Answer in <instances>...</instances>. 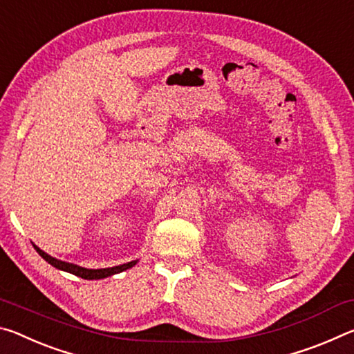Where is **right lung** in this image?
<instances>
[{
  "instance_id": "1",
  "label": "right lung",
  "mask_w": 354,
  "mask_h": 354,
  "mask_svg": "<svg viewBox=\"0 0 354 354\" xmlns=\"http://www.w3.org/2000/svg\"><path fill=\"white\" fill-rule=\"evenodd\" d=\"M34 249L39 252V256L42 257L44 260H46L50 265H53L55 268L57 270H62V271H67V273H72L78 277H83V279H103V277H108V276H113V274H118V273H122V271L131 268V266H135L138 260H131L129 263H124V265H118V266H111V268H100V270H89V268H84V266H80V265H75V263H68V262H62V260H57L55 257L48 256V254L44 252L42 249L37 248L34 245Z\"/></svg>"
}]
</instances>
